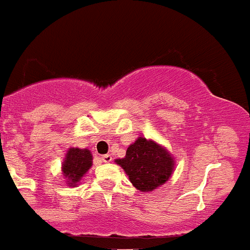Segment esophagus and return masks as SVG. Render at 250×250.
<instances>
[{
    "label": "esophagus",
    "instance_id": "34e87169",
    "mask_svg": "<svg viewBox=\"0 0 250 250\" xmlns=\"http://www.w3.org/2000/svg\"><path fill=\"white\" fill-rule=\"evenodd\" d=\"M102 161L103 162H106V164H108V162L112 161V156H111V154H104V156H102Z\"/></svg>",
    "mask_w": 250,
    "mask_h": 250
}]
</instances>
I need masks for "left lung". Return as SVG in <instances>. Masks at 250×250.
Returning a JSON list of instances; mask_svg holds the SVG:
<instances>
[{"label":"left lung","instance_id":"8db88e82","mask_svg":"<svg viewBox=\"0 0 250 250\" xmlns=\"http://www.w3.org/2000/svg\"><path fill=\"white\" fill-rule=\"evenodd\" d=\"M142 193L153 191L166 184L174 174L176 161L170 150L153 139L139 137L130 144L124 158L115 160Z\"/></svg>","mask_w":250,"mask_h":250}]
</instances>
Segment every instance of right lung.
<instances>
[{"label":"right lung","instance_id":"right-lung-1","mask_svg":"<svg viewBox=\"0 0 250 250\" xmlns=\"http://www.w3.org/2000/svg\"><path fill=\"white\" fill-rule=\"evenodd\" d=\"M92 165L93 156L88 148H69L61 165V172L67 187H78Z\"/></svg>","mask_w":250,"mask_h":250}]
</instances>
